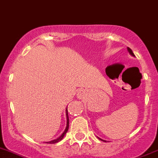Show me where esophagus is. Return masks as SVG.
I'll return each instance as SVG.
<instances>
[{
	"label": "esophagus",
	"instance_id": "34e87169",
	"mask_svg": "<svg viewBox=\"0 0 158 158\" xmlns=\"http://www.w3.org/2000/svg\"><path fill=\"white\" fill-rule=\"evenodd\" d=\"M84 94H85V91H84V90H82V89L79 90V91H78V93H77L78 98H82V97L84 96Z\"/></svg>",
	"mask_w": 158,
	"mask_h": 158
}]
</instances>
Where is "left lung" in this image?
<instances>
[{
    "mask_svg": "<svg viewBox=\"0 0 158 158\" xmlns=\"http://www.w3.org/2000/svg\"><path fill=\"white\" fill-rule=\"evenodd\" d=\"M128 51H129V53H130V54H131L132 56H135V55H134V53H133V51H132L131 48H129V47H128Z\"/></svg>",
    "mask_w": 158,
    "mask_h": 158,
    "instance_id": "8db88e82",
    "label": "left lung"
}]
</instances>
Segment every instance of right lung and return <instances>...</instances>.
Returning <instances> with one entry per match:
<instances>
[{"instance_id":"right-lung-1","label":"right lung","mask_w":158,"mask_h":158,"mask_svg":"<svg viewBox=\"0 0 158 158\" xmlns=\"http://www.w3.org/2000/svg\"><path fill=\"white\" fill-rule=\"evenodd\" d=\"M66 115H67V126H66V129L64 131V133L61 134V136L60 137H59L57 139H55L53 140V141H48V142H47V143H49V144H54V143H56V142H58V141H60V140H62V138L64 137V136L65 135V133H67V131H68L69 129V116H68V110H66Z\"/></svg>"}]
</instances>
